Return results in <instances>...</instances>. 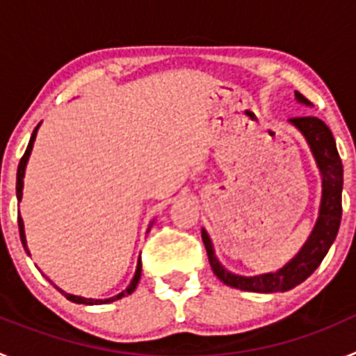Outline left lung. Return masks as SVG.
Here are the masks:
<instances>
[{"label":"left lung","instance_id":"8db88e82","mask_svg":"<svg viewBox=\"0 0 356 356\" xmlns=\"http://www.w3.org/2000/svg\"><path fill=\"white\" fill-rule=\"evenodd\" d=\"M294 96L298 103L310 106V102L303 94L294 92ZM289 122L298 128L305 137L308 147L312 151L317 169H319L321 185H323L319 216H317L312 234L308 235L307 242L284 267H280L275 273H264V275L257 276H242L228 271L216 257L213 244L207 229H201V238L207 248L213 275L228 287L248 292H260V294L291 291L316 271L337 237L342 217V162L337 146H335V139H333L330 128L317 118H310V115L294 118L289 119Z\"/></svg>","mask_w":356,"mask_h":356}]
</instances>
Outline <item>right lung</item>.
Segmentation results:
<instances>
[{"mask_svg":"<svg viewBox=\"0 0 356 356\" xmlns=\"http://www.w3.org/2000/svg\"><path fill=\"white\" fill-rule=\"evenodd\" d=\"M39 127H40V122L37 124V128L33 130V134H31L30 137V143H28V147L26 151H24V155L23 159H21V162H19V168H17V181H15V193H17V201L23 200V187H24V171H26V163H28V159H30L31 155V149H33V143H35V137H37V131H39ZM153 222L155 221H151L149 222V228L153 226ZM17 225H19V235H21V242H23V248L24 251H26L28 254H30V250H28V244H26V235H24V222H23V217H21V213L17 216ZM149 228H147V232H149ZM140 269H143V264H140V257H139V262H137V269H135V275L134 278H131L130 285H128L127 289L122 292H119V294L112 296V298H106V300H90V298H81V296H74V294H67L65 291H62V289H58V291L62 292V294L67 298L69 301H72V303H78V305H106V303H112V301H118L121 300V298H124V296L131 294V292L135 291V287H137V284H139V280H140ZM51 282V280H49Z\"/></svg>","mask_w":356,"mask_h":356,"instance_id":"obj_1","label":"right lung"}]
</instances>
